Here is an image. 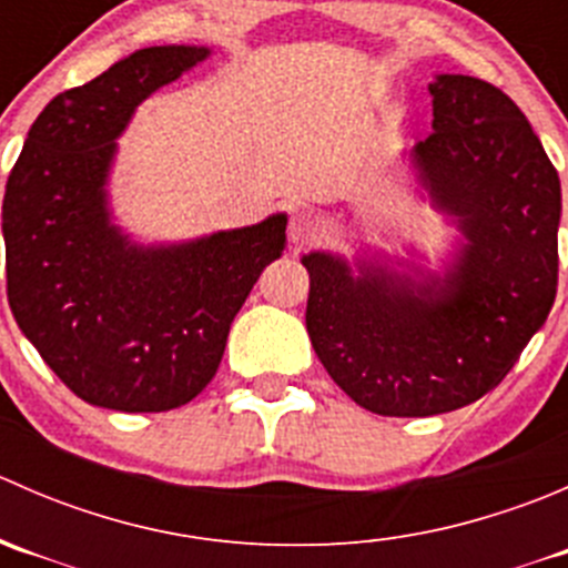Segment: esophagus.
Returning a JSON list of instances; mask_svg holds the SVG:
<instances>
[{"label":"esophagus","instance_id":"1","mask_svg":"<svg viewBox=\"0 0 568 568\" xmlns=\"http://www.w3.org/2000/svg\"><path fill=\"white\" fill-rule=\"evenodd\" d=\"M318 236V216L307 209H296L288 220V239L294 247H305Z\"/></svg>","mask_w":568,"mask_h":568}]
</instances>
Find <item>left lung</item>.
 <instances>
[{"mask_svg": "<svg viewBox=\"0 0 568 568\" xmlns=\"http://www.w3.org/2000/svg\"><path fill=\"white\" fill-rule=\"evenodd\" d=\"M434 131L415 148L434 200L469 244L445 283L352 280L329 255L311 274L305 324L321 365L363 409L428 417L495 390L552 311L558 170L500 88L445 73Z\"/></svg>", "mask_w": 568, "mask_h": 568, "instance_id": "obj_1", "label": "left lung"}]
</instances>
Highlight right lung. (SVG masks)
<instances>
[{
  "label": "right lung",
  "mask_w": 568,
  "mask_h": 568,
  "mask_svg": "<svg viewBox=\"0 0 568 568\" xmlns=\"http://www.w3.org/2000/svg\"><path fill=\"white\" fill-rule=\"evenodd\" d=\"M209 49L153 45L38 114L4 186L8 302L62 385L93 406L170 412L225 354L231 321L285 247V216L170 250H136L109 225L114 136L145 95Z\"/></svg>",
  "instance_id": "add662e5"
}]
</instances>
